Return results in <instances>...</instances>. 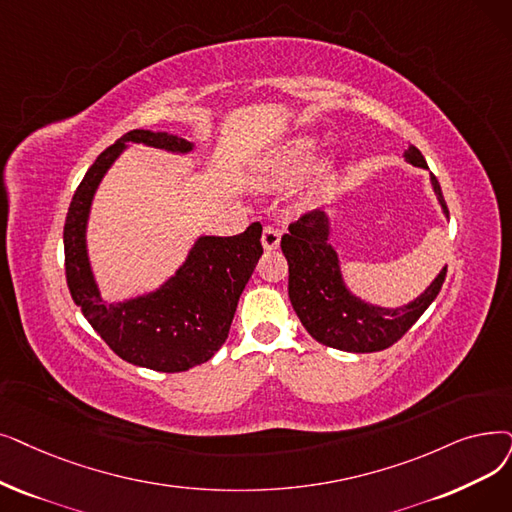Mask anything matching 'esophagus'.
<instances>
[{"label":"esophagus","mask_w":512,"mask_h":512,"mask_svg":"<svg viewBox=\"0 0 512 512\" xmlns=\"http://www.w3.org/2000/svg\"><path fill=\"white\" fill-rule=\"evenodd\" d=\"M261 244L265 251H272L280 244V230L274 226H265L263 234H261Z\"/></svg>","instance_id":"obj_1"}]
</instances>
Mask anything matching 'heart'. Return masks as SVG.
<instances>
[{
	"label": "heart",
	"mask_w": 512,
	"mask_h": 512,
	"mask_svg": "<svg viewBox=\"0 0 512 512\" xmlns=\"http://www.w3.org/2000/svg\"><path fill=\"white\" fill-rule=\"evenodd\" d=\"M320 150L322 142L314 136H297L293 140H288L272 154L268 169H265V182L272 186H291L299 182L301 177L314 167ZM335 173L337 165L332 161H324L316 167L314 182H311L309 188L311 201L328 190L332 180H335Z\"/></svg>",
	"instance_id": "heart-1"
}]
</instances>
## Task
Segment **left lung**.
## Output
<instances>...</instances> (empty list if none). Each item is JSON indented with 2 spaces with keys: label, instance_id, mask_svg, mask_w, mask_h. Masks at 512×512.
<instances>
[{
  "label": "left lung",
  "instance_id": "left-lung-1",
  "mask_svg": "<svg viewBox=\"0 0 512 512\" xmlns=\"http://www.w3.org/2000/svg\"><path fill=\"white\" fill-rule=\"evenodd\" d=\"M404 157L414 167L429 169L425 157L412 144ZM431 186L443 215L450 217L433 173ZM328 236L330 219L324 211L301 215L295 224L288 226V234L282 236L280 247L288 261V297L295 314L309 335L326 347L351 353H372L391 347L435 301L448 268L437 274L425 293L402 307L372 305L355 297L347 288L339 255L328 242Z\"/></svg>",
  "mask_w": 512,
  "mask_h": 512
}]
</instances>
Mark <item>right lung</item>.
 Instances as JSON below:
<instances>
[{"mask_svg":"<svg viewBox=\"0 0 512 512\" xmlns=\"http://www.w3.org/2000/svg\"><path fill=\"white\" fill-rule=\"evenodd\" d=\"M129 142L180 154L194 150L180 136L133 129L100 154L66 213V284L85 320L121 360L157 372H184L211 360L226 343L238 299L263 255L261 224L255 221L238 236H201L157 291L104 303L87 255V219L102 177Z\"/></svg>","mask_w":512,"mask_h":512,"instance_id":"1","label":"right lung"}]
</instances>
